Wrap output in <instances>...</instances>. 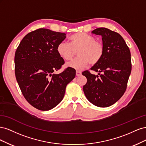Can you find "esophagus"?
Instances as JSON below:
<instances>
[{
	"mask_svg": "<svg viewBox=\"0 0 146 146\" xmlns=\"http://www.w3.org/2000/svg\"><path fill=\"white\" fill-rule=\"evenodd\" d=\"M81 75H82V72L80 71H78V70H77V71H76V76L77 77H79V76H80Z\"/></svg>",
	"mask_w": 146,
	"mask_h": 146,
	"instance_id": "1",
	"label": "esophagus"
}]
</instances>
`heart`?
I'll return each instance as SVG.
<instances>
[{
	"mask_svg": "<svg viewBox=\"0 0 146 146\" xmlns=\"http://www.w3.org/2000/svg\"><path fill=\"white\" fill-rule=\"evenodd\" d=\"M69 43L60 42L56 47L59 55L65 60H70L76 55L77 58L70 61L68 66L77 70H82L90 63L96 65L99 63L104 54V46L99 41L86 33H76L69 38Z\"/></svg>",
	"mask_w": 146,
	"mask_h": 146,
	"instance_id": "heart-1",
	"label": "heart"
}]
</instances>
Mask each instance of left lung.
<instances>
[{"label": "left lung", "mask_w": 146, "mask_h": 146, "mask_svg": "<svg viewBox=\"0 0 146 146\" xmlns=\"http://www.w3.org/2000/svg\"><path fill=\"white\" fill-rule=\"evenodd\" d=\"M92 33L102 37L104 54L99 63L91 68L99 72V77L89 70L82 72L87 78L83 89L91 103L99 107H108L120 99L126 91L131 70L130 51L117 32L100 27Z\"/></svg>", "instance_id": "8db88e82"}]
</instances>
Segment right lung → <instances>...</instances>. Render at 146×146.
Masks as SVG:
<instances>
[{"label":"right lung","mask_w":146,"mask_h":146,"mask_svg":"<svg viewBox=\"0 0 146 146\" xmlns=\"http://www.w3.org/2000/svg\"><path fill=\"white\" fill-rule=\"evenodd\" d=\"M65 38L64 33L39 29L26 35L16 50V80L26 100L38 110L47 111L58 105L76 77V70L70 67L54 73L64 64L56 47Z\"/></svg>","instance_id":"obj_1"}]
</instances>
